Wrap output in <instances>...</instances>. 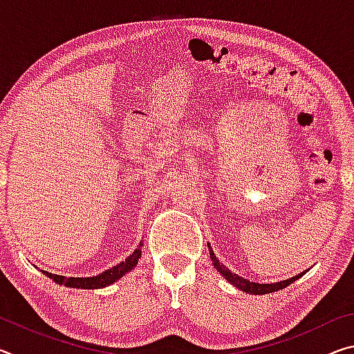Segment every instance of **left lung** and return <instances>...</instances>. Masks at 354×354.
<instances>
[{"label": "left lung", "mask_w": 354, "mask_h": 354, "mask_svg": "<svg viewBox=\"0 0 354 354\" xmlns=\"http://www.w3.org/2000/svg\"><path fill=\"white\" fill-rule=\"evenodd\" d=\"M207 247H209V254H211V261H212V263H214V267L217 268V270L221 273V277H223L226 281H230V283H231L232 286H234V287H237V289H241L242 292L251 293V295H263V293H272V292H277V290L284 289V287L292 284L295 279L301 278L303 274L308 272V270H306V272H303V273H298L297 277L289 278V279H286V281H279V283H272V284L253 283V281L245 279V278H242V277H239V274L232 273V272L230 270V268H227L226 266H223V263H221V262L217 259V256L214 254L211 245L207 243Z\"/></svg>", "instance_id": "1"}]
</instances>
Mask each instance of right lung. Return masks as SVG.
I'll list each match as a JSON object with an SVG mask.
<instances>
[{
	"instance_id": "add662e5",
	"label": "right lung",
	"mask_w": 354,
	"mask_h": 354,
	"mask_svg": "<svg viewBox=\"0 0 354 354\" xmlns=\"http://www.w3.org/2000/svg\"><path fill=\"white\" fill-rule=\"evenodd\" d=\"M142 245L143 243L140 242L139 247L134 250V253L129 254L123 262L117 263V266H113L112 268H109V270L97 274V277L67 278V277H62V274L48 273L45 270H41V272H44V274H46L48 278H51L59 286H67V287H71V289H103V287L111 286L112 283H115L117 279L122 278L123 274H127L128 272L133 270L142 256Z\"/></svg>"
}]
</instances>
